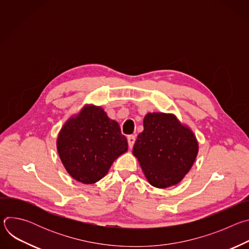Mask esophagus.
Segmentation results:
<instances>
[{"label": "esophagus", "mask_w": 249, "mask_h": 249, "mask_svg": "<svg viewBox=\"0 0 249 249\" xmlns=\"http://www.w3.org/2000/svg\"><path fill=\"white\" fill-rule=\"evenodd\" d=\"M128 145H129V148L130 149H132L133 148V146H134V144H135V141H136V138H135V136L134 135H130V136H128Z\"/></svg>", "instance_id": "34e87169"}]
</instances>
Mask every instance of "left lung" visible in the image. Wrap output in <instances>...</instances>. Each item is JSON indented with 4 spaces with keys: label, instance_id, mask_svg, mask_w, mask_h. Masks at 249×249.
<instances>
[{
    "label": "left lung",
    "instance_id": "1",
    "mask_svg": "<svg viewBox=\"0 0 249 249\" xmlns=\"http://www.w3.org/2000/svg\"><path fill=\"white\" fill-rule=\"evenodd\" d=\"M143 124L144 131L138 135L132 153L148 182L160 189L177 185L197 158L195 134L173 113L149 112Z\"/></svg>",
    "mask_w": 249,
    "mask_h": 249
}]
</instances>
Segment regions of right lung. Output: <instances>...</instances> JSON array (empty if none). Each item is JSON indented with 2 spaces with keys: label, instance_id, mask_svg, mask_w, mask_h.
Segmentation results:
<instances>
[{
  "label": "right lung",
  "instance_id": "add662e5",
  "mask_svg": "<svg viewBox=\"0 0 249 249\" xmlns=\"http://www.w3.org/2000/svg\"><path fill=\"white\" fill-rule=\"evenodd\" d=\"M56 146L67 172L84 184L103 178L113 161L128 151L119 124L94 104H85L64 123Z\"/></svg>",
  "mask_w": 249,
  "mask_h": 249
}]
</instances>
